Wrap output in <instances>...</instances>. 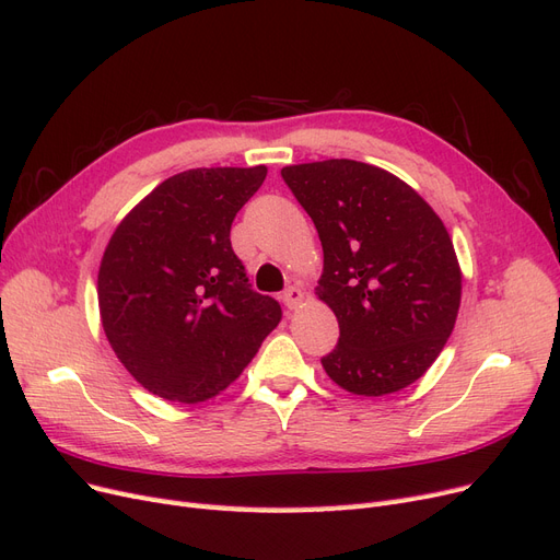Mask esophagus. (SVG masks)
<instances>
[{
	"label": "esophagus",
	"mask_w": 560,
	"mask_h": 560,
	"mask_svg": "<svg viewBox=\"0 0 560 560\" xmlns=\"http://www.w3.org/2000/svg\"><path fill=\"white\" fill-rule=\"evenodd\" d=\"M303 299H306V294H303V290L299 284H292V287H287V290L282 292V303L290 311H296L301 303H303Z\"/></svg>",
	"instance_id": "esophagus-1"
}]
</instances>
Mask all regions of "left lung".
<instances>
[{"label":"left lung","mask_w":560,"mask_h":560,"mask_svg":"<svg viewBox=\"0 0 560 560\" xmlns=\"http://www.w3.org/2000/svg\"><path fill=\"white\" fill-rule=\"evenodd\" d=\"M317 229L325 266L317 296L338 319L327 376L381 397L416 383L444 350L463 273L439 214L383 167L329 159L282 167Z\"/></svg>","instance_id":"left-lung-1"}]
</instances>
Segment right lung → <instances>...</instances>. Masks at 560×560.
<instances>
[{"mask_svg": "<svg viewBox=\"0 0 560 560\" xmlns=\"http://www.w3.org/2000/svg\"><path fill=\"white\" fill-rule=\"evenodd\" d=\"M266 165L167 177L116 226L97 273L103 329L151 395L198 404L226 389L278 327L231 247V224Z\"/></svg>", "mask_w": 560, "mask_h": 560, "instance_id": "right-lung-1", "label": "right lung"}]
</instances>
